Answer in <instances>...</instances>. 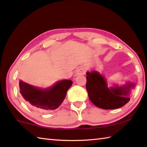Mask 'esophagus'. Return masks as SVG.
<instances>
[{
  "mask_svg": "<svg viewBox=\"0 0 147 147\" xmlns=\"http://www.w3.org/2000/svg\"><path fill=\"white\" fill-rule=\"evenodd\" d=\"M85 73H86V69L83 67H80L76 71V73L78 74H85Z\"/></svg>",
  "mask_w": 147,
  "mask_h": 147,
  "instance_id": "34e87169",
  "label": "esophagus"
}]
</instances>
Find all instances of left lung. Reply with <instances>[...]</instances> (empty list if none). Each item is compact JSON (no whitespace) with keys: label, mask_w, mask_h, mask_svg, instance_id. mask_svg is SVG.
I'll use <instances>...</instances> for the list:
<instances>
[{"label":"left lung","mask_w":147,"mask_h":147,"mask_svg":"<svg viewBox=\"0 0 147 147\" xmlns=\"http://www.w3.org/2000/svg\"><path fill=\"white\" fill-rule=\"evenodd\" d=\"M86 88L89 98L96 107L103 109H115L122 107L129 101L128 95L135 85L127 83L122 86L109 88L105 78L98 72L86 73Z\"/></svg>","instance_id":"1"}]
</instances>
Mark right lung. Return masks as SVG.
Instances as JSON below:
<instances>
[{"instance_id": "add662e5", "label": "right lung", "mask_w": 147, "mask_h": 147, "mask_svg": "<svg viewBox=\"0 0 147 147\" xmlns=\"http://www.w3.org/2000/svg\"><path fill=\"white\" fill-rule=\"evenodd\" d=\"M20 93L28 104L39 111H51L61 105L71 86V80L57 82L51 87L42 89L20 81Z\"/></svg>"}]
</instances>
